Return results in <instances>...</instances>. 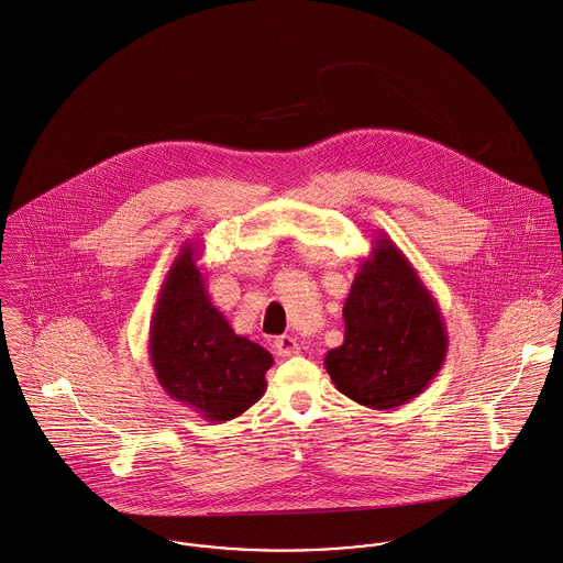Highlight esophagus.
Instances as JSON below:
<instances>
[{"instance_id": "obj_1", "label": "esophagus", "mask_w": 563, "mask_h": 563, "mask_svg": "<svg viewBox=\"0 0 563 563\" xmlns=\"http://www.w3.org/2000/svg\"><path fill=\"white\" fill-rule=\"evenodd\" d=\"M274 349H276L278 355L289 357V355H298V353H300V343H298L294 336L283 334V336H278V339L274 341Z\"/></svg>"}]
</instances>
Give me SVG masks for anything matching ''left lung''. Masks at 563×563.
Returning a JSON list of instances; mask_svg holds the SVG:
<instances>
[{
  "mask_svg": "<svg viewBox=\"0 0 563 563\" xmlns=\"http://www.w3.org/2000/svg\"><path fill=\"white\" fill-rule=\"evenodd\" d=\"M345 341L325 353L339 391L368 409H394L434 379L448 332L431 291L400 249L379 233L360 263L345 306Z\"/></svg>",
  "mask_w": 563,
  "mask_h": 563,
  "instance_id": "left-lung-1",
  "label": "left lung"
}]
</instances>
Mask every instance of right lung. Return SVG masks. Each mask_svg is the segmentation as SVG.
Segmentation results:
<instances>
[{"instance_id": "right-lung-1", "label": "right lung", "mask_w": 563, "mask_h": 563, "mask_svg": "<svg viewBox=\"0 0 563 563\" xmlns=\"http://www.w3.org/2000/svg\"><path fill=\"white\" fill-rule=\"evenodd\" d=\"M201 246L186 242L172 263L150 323V360L158 384L208 422H227L265 391L274 357L233 332L210 302L197 261Z\"/></svg>"}]
</instances>
